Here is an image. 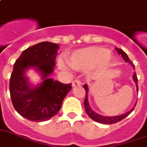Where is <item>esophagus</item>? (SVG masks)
<instances>
[{"mask_svg": "<svg viewBox=\"0 0 147 147\" xmlns=\"http://www.w3.org/2000/svg\"><path fill=\"white\" fill-rule=\"evenodd\" d=\"M82 85V83H81V82H80V80H74V82H72V86L73 87H76V86H81Z\"/></svg>", "mask_w": 147, "mask_h": 147, "instance_id": "obj_1", "label": "esophagus"}]
</instances>
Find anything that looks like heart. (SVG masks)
I'll list each match as a JSON object with an SVG mask.
<instances>
[{"label":"heart","mask_w":147,"mask_h":147,"mask_svg":"<svg viewBox=\"0 0 147 147\" xmlns=\"http://www.w3.org/2000/svg\"><path fill=\"white\" fill-rule=\"evenodd\" d=\"M112 59L110 50L98 46H91L71 53L67 56V63L71 68L77 71H84L91 68L93 71H100L109 66ZM59 64L62 68H67V65L62 60H60Z\"/></svg>","instance_id":"obj_1"}]
</instances>
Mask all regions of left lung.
I'll return each mask as SVG.
<instances>
[{
  "instance_id": "1",
  "label": "left lung",
  "mask_w": 147,
  "mask_h": 147,
  "mask_svg": "<svg viewBox=\"0 0 147 147\" xmlns=\"http://www.w3.org/2000/svg\"><path fill=\"white\" fill-rule=\"evenodd\" d=\"M116 49L117 52L119 55L122 56L123 59L125 60L126 62L130 64L131 66L132 67V68L135 70V65L132 63V61L129 59V58L128 57L127 54L126 53L124 52L123 50L118 48H115ZM132 79H133V81L135 82V85H136V91L137 92H138V78H137V75L136 73H133L132 74ZM84 88L86 90V99H85V101H84V106H85V109H86V112L87 113V115L90 117V118H91L92 120H94L96 122L100 123L102 124H113V123H116L119 122L120 120H122L123 119H124L125 117L129 115L131 111H133L134 109H135V106H136V102L135 103V106H133V108L131 109L130 111H127V112L124 113L123 115H116V116H104V115H100L98 113L95 112L94 110L91 109L90 104H89L88 102V92H89V89H88V86L87 84H85L83 86Z\"/></svg>"
}]
</instances>
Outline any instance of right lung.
<instances>
[{
  "instance_id": "obj_1",
  "label": "right lung",
  "mask_w": 147,
  "mask_h": 147,
  "mask_svg": "<svg viewBox=\"0 0 147 147\" xmlns=\"http://www.w3.org/2000/svg\"><path fill=\"white\" fill-rule=\"evenodd\" d=\"M59 45L43 41L22 52L14 64L9 91L15 109L31 121L50 120L59 112L71 84H62L49 76L54 71ZM32 69L41 76L34 85L26 75Z\"/></svg>"
}]
</instances>
